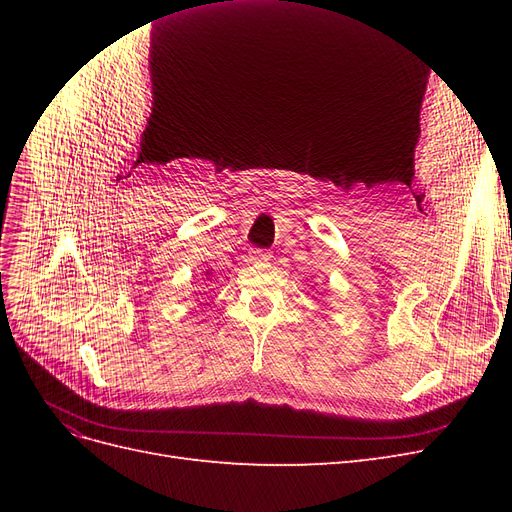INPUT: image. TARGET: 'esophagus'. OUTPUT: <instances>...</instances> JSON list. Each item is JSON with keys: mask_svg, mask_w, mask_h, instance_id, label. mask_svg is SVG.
Returning <instances> with one entry per match:
<instances>
[{"mask_svg": "<svg viewBox=\"0 0 512 512\" xmlns=\"http://www.w3.org/2000/svg\"><path fill=\"white\" fill-rule=\"evenodd\" d=\"M271 252L269 250H260V247H254L250 252V260H269Z\"/></svg>", "mask_w": 512, "mask_h": 512, "instance_id": "34e87169", "label": "esophagus"}]
</instances>
